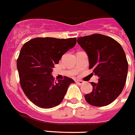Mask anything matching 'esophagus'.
<instances>
[{
  "label": "esophagus",
  "mask_w": 135,
  "mask_h": 135,
  "mask_svg": "<svg viewBox=\"0 0 135 135\" xmlns=\"http://www.w3.org/2000/svg\"><path fill=\"white\" fill-rule=\"evenodd\" d=\"M76 82L79 85H82V84H84L85 83L84 81H81V80H76Z\"/></svg>",
  "instance_id": "1"
}]
</instances>
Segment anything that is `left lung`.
<instances>
[{"label":"left lung","mask_w":135,"mask_h":135,"mask_svg":"<svg viewBox=\"0 0 135 135\" xmlns=\"http://www.w3.org/2000/svg\"><path fill=\"white\" fill-rule=\"evenodd\" d=\"M77 42L86 53L89 69L99 77L91 82L92 91L84 96L91 105L104 107L113 102L125 85L128 63L121 45L104 35L96 34L78 38Z\"/></svg>","instance_id":"1"}]
</instances>
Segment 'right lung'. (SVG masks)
<instances>
[{
	"mask_svg": "<svg viewBox=\"0 0 135 135\" xmlns=\"http://www.w3.org/2000/svg\"><path fill=\"white\" fill-rule=\"evenodd\" d=\"M76 44V38H36L26 43L17 60L20 84L23 92L38 107L49 109L64 99L72 79L54 81L51 73L61 56Z\"/></svg>",
	"mask_w": 135,
	"mask_h": 135,
	"instance_id": "1",
	"label": "right lung"
}]
</instances>
